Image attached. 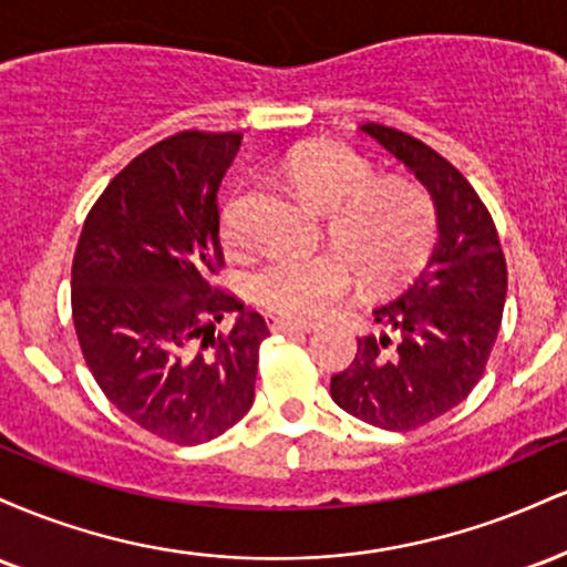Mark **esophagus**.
Wrapping results in <instances>:
<instances>
[{
	"label": "esophagus",
	"mask_w": 567,
	"mask_h": 567,
	"mask_svg": "<svg viewBox=\"0 0 567 567\" xmlns=\"http://www.w3.org/2000/svg\"><path fill=\"white\" fill-rule=\"evenodd\" d=\"M269 328L271 333H309L311 324L306 322H296V320H288V317H269Z\"/></svg>",
	"instance_id": "1"
}]
</instances>
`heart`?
Here are the masks:
<instances>
[{
  "label": "heart",
  "mask_w": 567,
  "mask_h": 567,
  "mask_svg": "<svg viewBox=\"0 0 567 567\" xmlns=\"http://www.w3.org/2000/svg\"><path fill=\"white\" fill-rule=\"evenodd\" d=\"M285 175L303 205L328 216L330 239L352 258L368 285L396 282L432 250L437 237L432 197L410 181H375L370 162L351 148L309 143L290 154ZM220 229L226 243H239L231 205ZM348 259L341 252L269 258L252 275V298L271 315L317 320L354 285Z\"/></svg>",
  "instance_id": "1"
}]
</instances>
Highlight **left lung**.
Listing matches in <instances>:
<instances>
[{
    "label": "left lung",
    "mask_w": 567,
    "mask_h": 567,
    "mask_svg": "<svg viewBox=\"0 0 567 567\" xmlns=\"http://www.w3.org/2000/svg\"><path fill=\"white\" fill-rule=\"evenodd\" d=\"M360 130L426 188L437 245L392 301L375 306L381 333L357 338L330 396L365 424L410 432L464 402L483 375L504 315L506 261L491 213L451 162L394 127Z\"/></svg>",
    "instance_id": "obj_1"
}]
</instances>
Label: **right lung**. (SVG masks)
Instances as JSON below:
<instances>
[{
	"instance_id": "obj_1",
	"label": "right lung",
	"mask_w": 567,
	"mask_h": 567,
	"mask_svg": "<svg viewBox=\"0 0 567 567\" xmlns=\"http://www.w3.org/2000/svg\"><path fill=\"white\" fill-rule=\"evenodd\" d=\"M239 133H186L122 171L84 220L71 311L90 373L133 424L178 445L252 408L264 317L210 282L224 264L218 188ZM234 316L229 334L215 324Z\"/></svg>"
}]
</instances>
